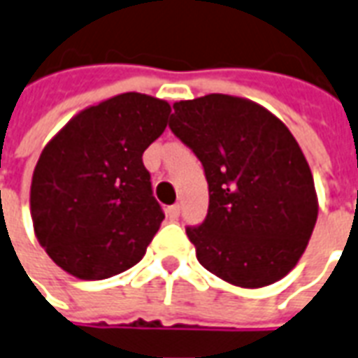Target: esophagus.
Returning a JSON list of instances; mask_svg holds the SVG:
<instances>
[{"mask_svg":"<svg viewBox=\"0 0 358 358\" xmlns=\"http://www.w3.org/2000/svg\"><path fill=\"white\" fill-rule=\"evenodd\" d=\"M179 213H181V208H179V206H171V208H168V217L171 220L179 219Z\"/></svg>","mask_w":358,"mask_h":358,"instance_id":"1","label":"esophagus"}]
</instances>
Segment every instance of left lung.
Returning a JSON list of instances; mask_svg holds the SVG:
<instances>
[{"label":"left lung","instance_id":"1","mask_svg":"<svg viewBox=\"0 0 358 358\" xmlns=\"http://www.w3.org/2000/svg\"><path fill=\"white\" fill-rule=\"evenodd\" d=\"M169 128L200 158L208 217L187 228L196 259L243 289L283 279L315 228L310 164L291 130L251 99L208 94L173 103Z\"/></svg>","mask_w":358,"mask_h":358}]
</instances>
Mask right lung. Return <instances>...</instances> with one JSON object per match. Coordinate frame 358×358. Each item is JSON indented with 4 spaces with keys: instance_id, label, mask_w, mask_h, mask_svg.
<instances>
[{
    "instance_id": "obj_1",
    "label": "right lung",
    "mask_w": 358,
    "mask_h": 358,
    "mask_svg": "<svg viewBox=\"0 0 358 358\" xmlns=\"http://www.w3.org/2000/svg\"><path fill=\"white\" fill-rule=\"evenodd\" d=\"M168 101L126 92L77 113L37 160L29 211L39 245L79 279H107L143 259L164 213L143 152L162 136Z\"/></svg>"
}]
</instances>
